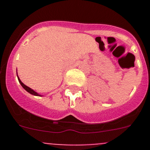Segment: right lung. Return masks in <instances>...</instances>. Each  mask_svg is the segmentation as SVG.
<instances>
[{
	"label": "right lung",
	"mask_w": 150,
	"mask_h": 150,
	"mask_svg": "<svg viewBox=\"0 0 150 150\" xmlns=\"http://www.w3.org/2000/svg\"><path fill=\"white\" fill-rule=\"evenodd\" d=\"M17 78H18V80H19V83L21 84V86H22V87H23V88L25 89V90H26L28 92V93H30V94H33V95H34V96H42V95L39 94V93H38L37 92H35V91L34 90H33V89H32V88H30V87H28V86H25V85L22 82V81H21V80L19 79V77H18V75H17Z\"/></svg>",
	"instance_id": "1"
}]
</instances>
